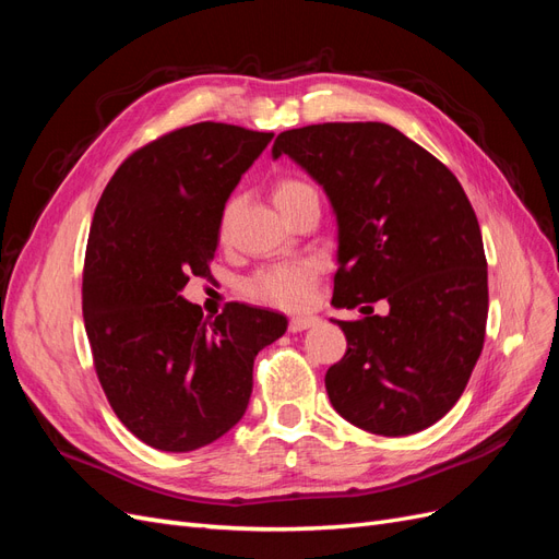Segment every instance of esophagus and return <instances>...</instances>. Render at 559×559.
Here are the masks:
<instances>
[{"label": "esophagus", "instance_id": "esophagus-1", "mask_svg": "<svg viewBox=\"0 0 559 559\" xmlns=\"http://www.w3.org/2000/svg\"><path fill=\"white\" fill-rule=\"evenodd\" d=\"M317 321H319L317 317H292V319H289V331H294V333L306 331V329L314 326Z\"/></svg>", "mask_w": 559, "mask_h": 559}]
</instances>
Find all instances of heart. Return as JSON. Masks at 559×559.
<instances>
[{"label": "heart", "mask_w": 559, "mask_h": 559, "mask_svg": "<svg viewBox=\"0 0 559 559\" xmlns=\"http://www.w3.org/2000/svg\"><path fill=\"white\" fill-rule=\"evenodd\" d=\"M310 193H314L312 186L296 177H284L275 183V202L280 210L289 207L292 202ZM233 212H235V202L230 200L222 214V228L228 226ZM317 273L319 267L310 259L277 263L273 267L261 270V273H257L251 280H247L245 292L249 298L270 302V306H277V308H289V310L306 308L314 292Z\"/></svg>", "instance_id": "1"}]
</instances>
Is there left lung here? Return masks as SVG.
I'll return each instance as SVG.
<instances>
[{"mask_svg":"<svg viewBox=\"0 0 559 559\" xmlns=\"http://www.w3.org/2000/svg\"><path fill=\"white\" fill-rule=\"evenodd\" d=\"M337 222L331 306L345 357L326 370L333 408L378 436L436 425L460 401L487 324V261L476 212L448 167L386 123H319L280 132ZM386 299L390 312L372 314ZM371 309L370 313L365 308Z\"/></svg>","mask_w":559,"mask_h":559,"instance_id":"8db88e82","label":"left lung"}]
</instances>
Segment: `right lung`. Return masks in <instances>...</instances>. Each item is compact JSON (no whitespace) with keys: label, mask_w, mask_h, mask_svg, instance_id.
<instances>
[{"label":"right lung","mask_w":559,"mask_h":559,"mask_svg":"<svg viewBox=\"0 0 559 559\" xmlns=\"http://www.w3.org/2000/svg\"><path fill=\"white\" fill-rule=\"evenodd\" d=\"M273 132L195 123L134 151L109 179L83 263V324L116 417L142 443L191 452L242 419L253 359L286 317L228 302L205 319L181 296L210 277L226 200Z\"/></svg>","instance_id":"obj_1"}]
</instances>
